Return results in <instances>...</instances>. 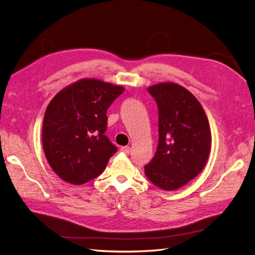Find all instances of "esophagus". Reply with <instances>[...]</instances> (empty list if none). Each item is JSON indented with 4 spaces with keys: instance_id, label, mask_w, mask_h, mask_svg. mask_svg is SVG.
I'll list each match as a JSON object with an SVG mask.
<instances>
[{
    "instance_id": "esophagus-1",
    "label": "esophagus",
    "mask_w": 255,
    "mask_h": 255,
    "mask_svg": "<svg viewBox=\"0 0 255 255\" xmlns=\"http://www.w3.org/2000/svg\"><path fill=\"white\" fill-rule=\"evenodd\" d=\"M120 151H121V152H123V153H126V154H128V153L130 152V148H129V146H128V145H126V146H121Z\"/></svg>"
}]
</instances>
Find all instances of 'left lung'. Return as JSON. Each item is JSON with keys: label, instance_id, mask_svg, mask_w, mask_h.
I'll return each mask as SVG.
<instances>
[{"label": "left lung", "instance_id": "1", "mask_svg": "<svg viewBox=\"0 0 255 255\" xmlns=\"http://www.w3.org/2000/svg\"><path fill=\"white\" fill-rule=\"evenodd\" d=\"M158 109V144L146 177L172 191L203 170L211 153L212 133L202 105L189 90L172 82L148 87Z\"/></svg>", "mask_w": 255, "mask_h": 255}]
</instances>
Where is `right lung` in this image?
I'll return each mask as SVG.
<instances>
[{
    "mask_svg": "<svg viewBox=\"0 0 255 255\" xmlns=\"http://www.w3.org/2000/svg\"><path fill=\"white\" fill-rule=\"evenodd\" d=\"M125 87L97 79L76 81L55 95L45 110L42 146L51 168L73 185L101 174L117 148L104 135L106 111Z\"/></svg>",
    "mask_w": 255,
    "mask_h": 255,
    "instance_id": "add662e5",
    "label": "right lung"
}]
</instances>
